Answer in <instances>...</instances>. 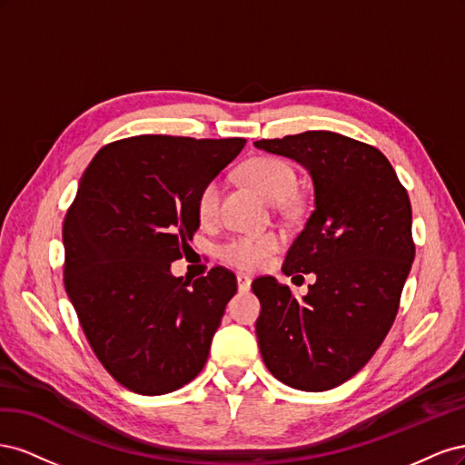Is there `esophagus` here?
Wrapping results in <instances>:
<instances>
[{"label":"esophagus","mask_w":465,"mask_h":465,"mask_svg":"<svg viewBox=\"0 0 465 465\" xmlns=\"http://www.w3.org/2000/svg\"><path fill=\"white\" fill-rule=\"evenodd\" d=\"M236 283H238V291H241V292H246V291H250L252 279H250V275L238 273V275H236Z\"/></svg>","instance_id":"34e87169"}]
</instances>
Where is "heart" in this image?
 I'll list each match as a JSON object with an SVG mask.
<instances>
[{
    "instance_id": "b5f03b06",
    "label": "heart",
    "mask_w": 465,
    "mask_h": 465,
    "mask_svg": "<svg viewBox=\"0 0 465 465\" xmlns=\"http://www.w3.org/2000/svg\"><path fill=\"white\" fill-rule=\"evenodd\" d=\"M242 176L252 188L272 203H283L297 192L299 186V178L294 168L279 157H256L248 161L242 168ZM221 190L223 186L219 178H211L200 190L195 209H198V217L203 223H209L217 217ZM279 244L281 238L275 232L244 234L236 236L224 244L219 250V256L224 263L238 267V270L256 272L270 262Z\"/></svg>"
}]
</instances>
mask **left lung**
<instances>
[{
  "mask_svg": "<svg viewBox=\"0 0 465 465\" xmlns=\"http://www.w3.org/2000/svg\"><path fill=\"white\" fill-rule=\"evenodd\" d=\"M254 145L301 163L314 182V211L283 273H314L316 283L297 297L275 277L254 279L262 357L291 388L331 390L371 361L396 320L415 258L410 195L382 153L341 134Z\"/></svg>",
  "mask_w": 465,
  "mask_h": 465,
  "instance_id": "obj_1",
  "label": "left lung"
}]
</instances>
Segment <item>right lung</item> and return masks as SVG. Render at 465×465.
Listing matches in <instances>:
<instances>
[{
    "mask_svg": "<svg viewBox=\"0 0 465 465\" xmlns=\"http://www.w3.org/2000/svg\"><path fill=\"white\" fill-rule=\"evenodd\" d=\"M242 137L135 135L108 143L81 176L64 221V285L96 359L135 393L198 376L236 277L213 267L188 287L171 273L200 227L198 193Z\"/></svg>",
    "mask_w": 465,
    "mask_h": 465,
    "instance_id": "obj_1",
    "label": "right lung"
}]
</instances>
